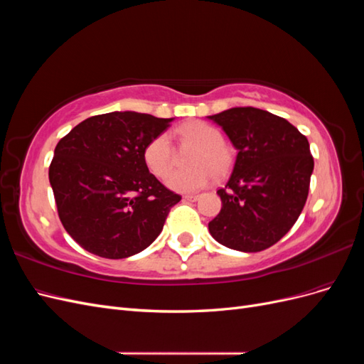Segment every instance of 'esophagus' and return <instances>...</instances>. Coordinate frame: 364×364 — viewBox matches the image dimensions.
Here are the masks:
<instances>
[{
	"label": "esophagus",
	"mask_w": 364,
	"mask_h": 364,
	"mask_svg": "<svg viewBox=\"0 0 364 364\" xmlns=\"http://www.w3.org/2000/svg\"><path fill=\"white\" fill-rule=\"evenodd\" d=\"M197 199H199V196H197V194H186V196H183V200H190V202H196Z\"/></svg>",
	"instance_id": "obj_1"
}]
</instances>
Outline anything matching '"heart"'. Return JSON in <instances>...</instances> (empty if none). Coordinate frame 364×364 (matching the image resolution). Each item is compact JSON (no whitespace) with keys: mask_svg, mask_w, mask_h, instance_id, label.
<instances>
[{"mask_svg":"<svg viewBox=\"0 0 364 364\" xmlns=\"http://www.w3.org/2000/svg\"><path fill=\"white\" fill-rule=\"evenodd\" d=\"M174 134L183 144L196 146V150L190 158L191 168L174 170L167 176L165 183L171 190L181 193L200 190L213 178H223L232 167L234 147L223 139L218 127L202 119H191L176 129ZM173 156V146L167 134L151 138L142 151L147 168L156 178H164L170 171Z\"/></svg>","mask_w":364,"mask_h":364,"instance_id":"1","label":"heart"}]
</instances>
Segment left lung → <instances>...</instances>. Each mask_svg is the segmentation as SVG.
<instances>
[{
  "instance_id": "obj_1",
  "label": "left lung",
  "mask_w": 364,
  "mask_h": 364,
  "mask_svg": "<svg viewBox=\"0 0 364 364\" xmlns=\"http://www.w3.org/2000/svg\"><path fill=\"white\" fill-rule=\"evenodd\" d=\"M238 150L232 174L217 191L222 209L209 232L229 249L261 252L289 232L305 206L314 159L287 119L257 107L208 117Z\"/></svg>"
}]
</instances>
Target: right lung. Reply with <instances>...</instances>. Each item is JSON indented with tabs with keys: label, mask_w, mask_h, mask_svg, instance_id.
Here are the masks:
<instances>
[{
	"label": "right lung",
	"mask_w": 364,
	"mask_h": 364,
	"mask_svg": "<svg viewBox=\"0 0 364 364\" xmlns=\"http://www.w3.org/2000/svg\"><path fill=\"white\" fill-rule=\"evenodd\" d=\"M171 119L138 112L94 115L58 142L48 178L60 222L85 250L121 259L161 234L182 197L149 171L142 151Z\"/></svg>",
	"instance_id": "1"
}]
</instances>
